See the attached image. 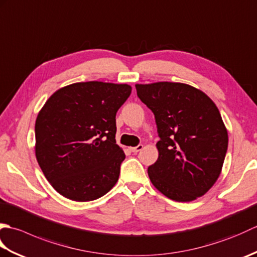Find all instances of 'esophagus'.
Here are the masks:
<instances>
[{"label":"esophagus","mask_w":257,"mask_h":257,"mask_svg":"<svg viewBox=\"0 0 257 257\" xmlns=\"http://www.w3.org/2000/svg\"><path fill=\"white\" fill-rule=\"evenodd\" d=\"M130 149V151L132 152H139V151H141L144 149V146L143 145H139V146H137V147H132V148H129Z\"/></svg>","instance_id":"34e87169"}]
</instances>
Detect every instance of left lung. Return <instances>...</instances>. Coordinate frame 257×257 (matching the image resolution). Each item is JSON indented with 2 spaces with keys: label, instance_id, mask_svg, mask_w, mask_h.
I'll return each mask as SVG.
<instances>
[{
  "label": "left lung",
  "instance_id": "8db88e82",
  "mask_svg": "<svg viewBox=\"0 0 257 257\" xmlns=\"http://www.w3.org/2000/svg\"><path fill=\"white\" fill-rule=\"evenodd\" d=\"M154 112L160 140L158 160L148 168L151 183L167 198L190 202L220 177L228 136L221 113L203 91L182 83L136 85Z\"/></svg>",
  "mask_w": 257,
  "mask_h": 257
}]
</instances>
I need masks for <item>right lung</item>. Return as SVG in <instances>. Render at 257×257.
Listing matches in <instances>:
<instances>
[{"label":"right lung","mask_w":257,"mask_h":257,"mask_svg":"<svg viewBox=\"0 0 257 257\" xmlns=\"http://www.w3.org/2000/svg\"><path fill=\"white\" fill-rule=\"evenodd\" d=\"M132 86L75 83L46 100L35 122V156L47 181L77 202L96 200L117 183L122 149L116 144V113Z\"/></svg>","instance_id":"1"}]
</instances>
